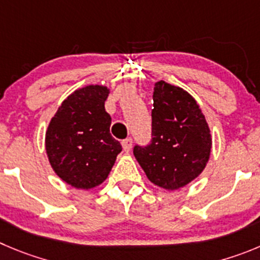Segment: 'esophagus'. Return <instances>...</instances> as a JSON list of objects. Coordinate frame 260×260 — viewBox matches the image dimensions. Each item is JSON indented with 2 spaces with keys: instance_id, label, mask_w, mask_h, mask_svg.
Returning <instances> with one entry per match:
<instances>
[{
  "instance_id": "esophagus-1",
  "label": "esophagus",
  "mask_w": 260,
  "mask_h": 260,
  "mask_svg": "<svg viewBox=\"0 0 260 260\" xmlns=\"http://www.w3.org/2000/svg\"><path fill=\"white\" fill-rule=\"evenodd\" d=\"M122 146H123V150H124L125 152L129 151V150L132 149V138H125V140H123Z\"/></svg>"
}]
</instances>
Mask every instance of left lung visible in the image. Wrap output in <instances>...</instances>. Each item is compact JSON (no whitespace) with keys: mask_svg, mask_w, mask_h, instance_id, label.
Listing matches in <instances>:
<instances>
[{"mask_svg":"<svg viewBox=\"0 0 260 260\" xmlns=\"http://www.w3.org/2000/svg\"><path fill=\"white\" fill-rule=\"evenodd\" d=\"M152 99L151 142L136 145L133 154L154 185L178 190L207 166L212 150L209 125L195 99L181 87L156 82Z\"/></svg>","mask_w":260,"mask_h":260,"instance_id":"left-lung-1","label":"left lung"}]
</instances>
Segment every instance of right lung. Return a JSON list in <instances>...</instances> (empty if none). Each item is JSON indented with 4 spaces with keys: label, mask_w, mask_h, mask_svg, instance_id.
<instances>
[{
    "label": "right lung",
    "mask_w": 260,
    "mask_h": 260,
    "mask_svg": "<svg viewBox=\"0 0 260 260\" xmlns=\"http://www.w3.org/2000/svg\"><path fill=\"white\" fill-rule=\"evenodd\" d=\"M109 88L91 84L62 101L46 132L48 161L68 185L89 190L110 173L122 145L110 135L105 110Z\"/></svg>",
    "instance_id": "1"
}]
</instances>
